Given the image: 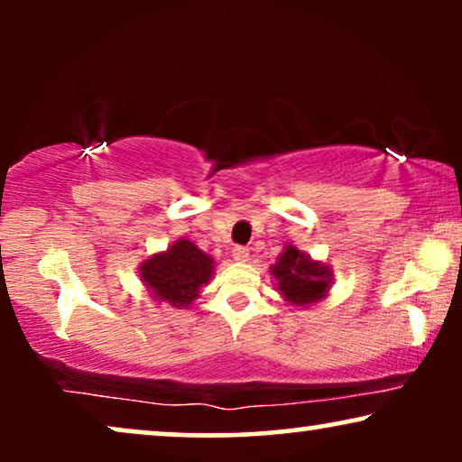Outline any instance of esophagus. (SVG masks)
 Here are the masks:
<instances>
[{
    "label": "esophagus",
    "instance_id": "34e87169",
    "mask_svg": "<svg viewBox=\"0 0 462 462\" xmlns=\"http://www.w3.org/2000/svg\"><path fill=\"white\" fill-rule=\"evenodd\" d=\"M231 256H233V261H236V263H245L250 258V250L244 248V245H236Z\"/></svg>",
    "mask_w": 462,
    "mask_h": 462
}]
</instances>
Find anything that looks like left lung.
Masks as SVG:
<instances>
[{"label":"left lung","mask_w":462,"mask_h":462,"mask_svg":"<svg viewBox=\"0 0 462 462\" xmlns=\"http://www.w3.org/2000/svg\"><path fill=\"white\" fill-rule=\"evenodd\" d=\"M277 290L288 305L309 307L324 300L332 286V271L328 264L313 261L307 252L288 244L277 263L271 267Z\"/></svg>","instance_id":"1"}]
</instances>
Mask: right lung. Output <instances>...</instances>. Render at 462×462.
<instances>
[{"mask_svg":"<svg viewBox=\"0 0 462 462\" xmlns=\"http://www.w3.org/2000/svg\"><path fill=\"white\" fill-rule=\"evenodd\" d=\"M151 299L185 309L199 296L201 286L212 280L214 261L193 242L179 237L166 252L151 254L138 267Z\"/></svg>","mask_w":462,"mask_h":462,"instance_id":"obj_1","label":"right lung"}]
</instances>
